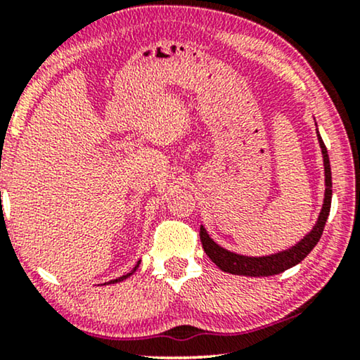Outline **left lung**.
I'll use <instances>...</instances> for the list:
<instances>
[{
	"label": "left lung",
	"instance_id": "left-lung-1",
	"mask_svg": "<svg viewBox=\"0 0 360 360\" xmlns=\"http://www.w3.org/2000/svg\"><path fill=\"white\" fill-rule=\"evenodd\" d=\"M318 141L319 147L323 152V162H324V201L321 213L318 216L316 224L313 226V229L304 236V238L282 252L272 254V255H262V257H248V255H239L231 252V250L221 248L210 238L206 229L201 226L200 228V239L203 244L205 252L208 254V257L223 270V272L234 274V275H245V277H269V275H277L282 274L285 270L293 267L302 262L307 255L311 252L314 245L318 244V240L321 239L324 224L329 216V210H331V198H333V180H331V165H329V155L326 150V146L321 139L318 132Z\"/></svg>",
	"mask_w": 360,
	"mask_h": 360
}]
</instances>
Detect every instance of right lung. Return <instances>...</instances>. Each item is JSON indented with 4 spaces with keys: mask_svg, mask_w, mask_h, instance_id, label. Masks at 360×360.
<instances>
[{
    "mask_svg": "<svg viewBox=\"0 0 360 360\" xmlns=\"http://www.w3.org/2000/svg\"><path fill=\"white\" fill-rule=\"evenodd\" d=\"M139 264H141V262H137V265H136V267H134V270H132V272H129V274H126V275H122V277H120V278H116V280H111V282H110V283H117V282H121V280H124V278H127V277H131V275L136 272V269H137V267H139Z\"/></svg>",
    "mask_w": 360,
    "mask_h": 360,
    "instance_id": "right-lung-1",
    "label": "right lung"
}]
</instances>
